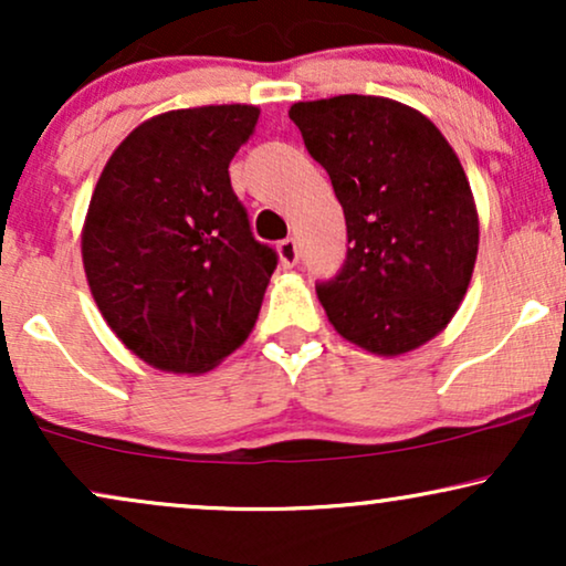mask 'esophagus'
<instances>
[{"label":"esophagus","mask_w":566,"mask_h":566,"mask_svg":"<svg viewBox=\"0 0 566 566\" xmlns=\"http://www.w3.org/2000/svg\"><path fill=\"white\" fill-rule=\"evenodd\" d=\"M276 255H279V263H282L284 269L295 266V263L300 261V253H297V242L292 240V238L282 240V242H279V245H276Z\"/></svg>","instance_id":"1"}]
</instances>
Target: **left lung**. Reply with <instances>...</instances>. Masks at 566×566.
I'll use <instances>...</instances> for the list:
<instances>
[{
  "label": "left lung",
  "mask_w": 566,
  "mask_h": 566,
  "mask_svg": "<svg viewBox=\"0 0 566 566\" xmlns=\"http://www.w3.org/2000/svg\"><path fill=\"white\" fill-rule=\"evenodd\" d=\"M290 119L347 221L345 269L316 287L328 324L381 357L423 347L468 295L481 238L454 148L426 114L384 96L297 102Z\"/></svg>",
  "instance_id": "obj_1"
}]
</instances>
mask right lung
Here are the masks:
<instances>
[{
	"mask_svg": "<svg viewBox=\"0 0 566 566\" xmlns=\"http://www.w3.org/2000/svg\"><path fill=\"white\" fill-rule=\"evenodd\" d=\"M253 104L171 109L114 148L81 232L106 326L148 366L209 374L259 321L276 253L253 238L230 161L259 125Z\"/></svg>",
	"mask_w": 566,
	"mask_h": 566,
	"instance_id": "right-lung-1",
	"label": "right lung"
}]
</instances>
